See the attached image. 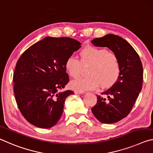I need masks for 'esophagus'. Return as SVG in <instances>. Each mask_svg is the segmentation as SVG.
I'll return each instance as SVG.
<instances>
[{"label":"esophagus","instance_id":"34e87169","mask_svg":"<svg viewBox=\"0 0 153 153\" xmlns=\"http://www.w3.org/2000/svg\"><path fill=\"white\" fill-rule=\"evenodd\" d=\"M84 93L85 92L83 91H81V90H74V94H84Z\"/></svg>","mask_w":153,"mask_h":153}]
</instances>
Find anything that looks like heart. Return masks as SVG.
I'll list each match as a JSON object with an SVG mask.
<instances>
[{"label": "heart", "instance_id": "obj_1", "mask_svg": "<svg viewBox=\"0 0 153 153\" xmlns=\"http://www.w3.org/2000/svg\"><path fill=\"white\" fill-rule=\"evenodd\" d=\"M80 61L76 57H67L64 63L66 72L72 78L81 74L82 64H90L89 76L81 77L71 82L74 89L85 91L96 89L100 85L103 88L113 85L121 74V65L116 55L104 48L86 46L79 53Z\"/></svg>", "mask_w": 153, "mask_h": 153}]
</instances>
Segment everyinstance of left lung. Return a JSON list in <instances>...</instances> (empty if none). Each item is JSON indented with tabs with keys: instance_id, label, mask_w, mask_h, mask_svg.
I'll return each mask as SVG.
<instances>
[{
	"instance_id": "1",
	"label": "left lung",
	"mask_w": 153,
	"mask_h": 153,
	"mask_svg": "<svg viewBox=\"0 0 153 153\" xmlns=\"http://www.w3.org/2000/svg\"><path fill=\"white\" fill-rule=\"evenodd\" d=\"M94 46L108 47L118 57L121 74L111 88L97 95V104L91 108L96 118L103 123H114L131 112L142 87L143 67L137 52L126 40L109 34L91 41Z\"/></svg>"
}]
</instances>
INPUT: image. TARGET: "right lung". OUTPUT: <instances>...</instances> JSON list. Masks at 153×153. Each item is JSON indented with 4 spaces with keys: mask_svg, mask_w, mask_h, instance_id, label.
<instances>
[{
    "mask_svg": "<svg viewBox=\"0 0 153 153\" xmlns=\"http://www.w3.org/2000/svg\"><path fill=\"white\" fill-rule=\"evenodd\" d=\"M69 37L47 36L32 45L17 60L13 90L20 112L40 128L54 126L64 111L66 97L73 91H61L69 81L64 63L81 48Z\"/></svg>",
    "mask_w": 153,
    "mask_h": 153,
    "instance_id": "1",
    "label": "right lung"
}]
</instances>
